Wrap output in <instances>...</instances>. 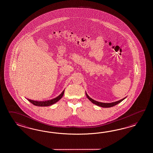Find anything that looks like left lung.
<instances>
[{
    "label": "left lung",
    "mask_w": 153,
    "mask_h": 153,
    "mask_svg": "<svg viewBox=\"0 0 153 153\" xmlns=\"http://www.w3.org/2000/svg\"><path fill=\"white\" fill-rule=\"evenodd\" d=\"M86 95L87 98H88L89 100L92 102L93 103H94L97 105L101 106V107H102V108H110V107H112L113 106L116 105L117 104H118V103H119L120 102H122V100H123V99L120 100H119V101H117V102H110V103H103V102H97V101L94 100L93 99L90 98L87 94H86Z\"/></svg>",
    "instance_id": "1"
}]
</instances>
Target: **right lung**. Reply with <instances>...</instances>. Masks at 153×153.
<instances>
[{"instance_id": "add662e5", "label": "right lung", "mask_w": 153, "mask_h": 153, "mask_svg": "<svg viewBox=\"0 0 153 153\" xmlns=\"http://www.w3.org/2000/svg\"><path fill=\"white\" fill-rule=\"evenodd\" d=\"M64 93V91L63 90V92L60 94L58 97H57L56 98L53 99L51 100H46V101H35V100H33L29 99H27V100L28 101L30 102L31 103H32L33 105H34L35 106H48L51 105L55 104V102H58L59 100L63 97Z\"/></svg>"}]
</instances>
